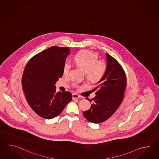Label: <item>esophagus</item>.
Masks as SVG:
<instances>
[{
    "label": "esophagus",
    "mask_w": 159,
    "mask_h": 159,
    "mask_svg": "<svg viewBox=\"0 0 159 159\" xmlns=\"http://www.w3.org/2000/svg\"><path fill=\"white\" fill-rule=\"evenodd\" d=\"M80 98V96H79L77 94H75H75H73V99H79Z\"/></svg>",
    "instance_id": "1"
}]
</instances>
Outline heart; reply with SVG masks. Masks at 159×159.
Segmentation results:
<instances>
[{
  "instance_id": "heart-1",
  "label": "heart",
  "mask_w": 159,
  "mask_h": 159,
  "mask_svg": "<svg viewBox=\"0 0 159 159\" xmlns=\"http://www.w3.org/2000/svg\"><path fill=\"white\" fill-rule=\"evenodd\" d=\"M73 60L75 64L86 72V77L93 82L101 79L106 68L105 61L98 60L97 54L87 50L78 52L74 57ZM70 68V62L69 61H66L63 67L64 74L68 75Z\"/></svg>"
}]
</instances>
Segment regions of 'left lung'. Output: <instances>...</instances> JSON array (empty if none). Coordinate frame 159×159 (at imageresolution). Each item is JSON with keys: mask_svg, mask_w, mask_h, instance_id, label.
Listing matches in <instances>:
<instances>
[{"mask_svg": "<svg viewBox=\"0 0 159 159\" xmlns=\"http://www.w3.org/2000/svg\"><path fill=\"white\" fill-rule=\"evenodd\" d=\"M106 58L105 73L93 89L97 91L96 95L90 100L93 104L89 110L83 112L84 118L93 123L105 122L113 115L122 103L127 84L121 65L107 53Z\"/></svg>", "mask_w": 159, "mask_h": 159, "instance_id": "1", "label": "left lung"}]
</instances>
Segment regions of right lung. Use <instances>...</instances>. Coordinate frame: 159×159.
Instances as JSON below:
<instances>
[{"mask_svg": "<svg viewBox=\"0 0 159 159\" xmlns=\"http://www.w3.org/2000/svg\"><path fill=\"white\" fill-rule=\"evenodd\" d=\"M70 54L68 47H51L35 55L27 63L22 87L30 107L43 118H55L72 99L69 91L56 92L55 84L63 75V67Z\"/></svg>", "mask_w": 159, "mask_h": 159, "instance_id": "right-lung-1", "label": "right lung"}]
</instances>
